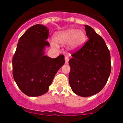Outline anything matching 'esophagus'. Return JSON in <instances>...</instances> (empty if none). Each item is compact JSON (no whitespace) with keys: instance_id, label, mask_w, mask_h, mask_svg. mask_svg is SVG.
I'll list each match as a JSON object with an SVG mask.
<instances>
[{"instance_id":"esophagus-1","label":"esophagus","mask_w":123,"mask_h":123,"mask_svg":"<svg viewBox=\"0 0 123 123\" xmlns=\"http://www.w3.org/2000/svg\"><path fill=\"white\" fill-rule=\"evenodd\" d=\"M65 63L68 64V62H69V57H68V56H65Z\"/></svg>"}]
</instances>
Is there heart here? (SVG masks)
Wrapping results in <instances>:
<instances>
[{"mask_svg":"<svg viewBox=\"0 0 123 123\" xmlns=\"http://www.w3.org/2000/svg\"><path fill=\"white\" fill-rule=\"evenodd\" d=\"M85 34L81 30L69 29L56 32L54 36V39L56 44L64 45L68 44L71 49H75L81 45L85 40ZM52 47H55V44L52 42Z\"/></svg>","mask_w":123,"mask_h":123,"instance_id":"heart-1","label":"heart"}]
</instances>
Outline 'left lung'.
<instances>
[{
  "instance_id": "8db88e82",
  "label": "left lung",
  "mask_w": 123,
  "mask_h": 123,
  "mask_svg": "<svg viewBox=\"0 0 123 123\" xmlns=\"http://www.w3.org/2000/svg\"><path fill=\"white\" fill-rule=\"evenodd\" d=\"M89 39L71 54L69 82L77 95L89 97L104 88L111 73L110 53L103 38L93 28L85 25Z\"/></svg>"
}]
</instances>
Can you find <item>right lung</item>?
Returning <instances> with one entry per match:
<instances>
[{"instance_id": "1", "label": "right lung", "mask_w": 123, "mask_h": 123, "mask_svg": "<svg viewBox=\"0 0 123 123\" xmlns=\"http://www.w3.org/2000/svg\"><path fill=\"white\" fill-rule=\"evenodd\" d=\"M49 29L42 25L29 28L19 38L12 60L13 76L21 92L28 96L45 94L55 75L65 63V56L56 58L44 55V49L49 46L46 41Z\"/></svg>"}]
</instances>
